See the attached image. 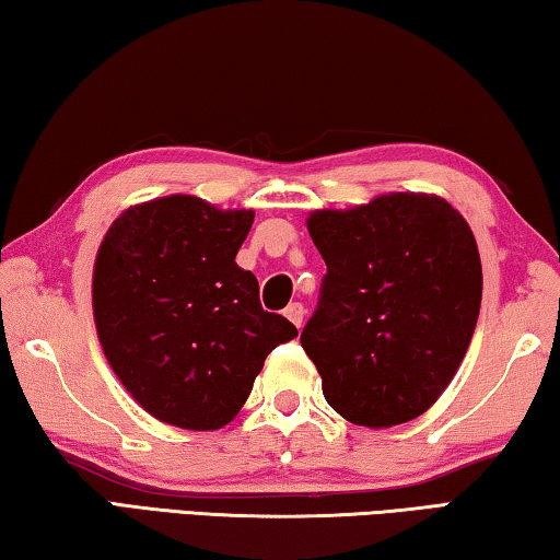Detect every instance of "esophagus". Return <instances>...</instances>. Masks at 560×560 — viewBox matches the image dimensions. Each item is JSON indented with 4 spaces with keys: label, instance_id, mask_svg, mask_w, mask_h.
Here are the masks:
<instances>
[{
    "label": "esophagus",
    "instance_id": "esophagus-1",
    "mask_svg": "<svg viewBox=\"0 0 560 560\" xmlns=\"http://www.w3.org/2000/svg\"><path fill=\"white\" fill-rule=\"evenodd\" d=\"M283 316H287L293 326L296 328H301V324H303V316H306V308H303V303H289L287 306V311H283Z\"/></svg>",
    "mask_w": 560,
    "mask_h": 560
}]
</instances>
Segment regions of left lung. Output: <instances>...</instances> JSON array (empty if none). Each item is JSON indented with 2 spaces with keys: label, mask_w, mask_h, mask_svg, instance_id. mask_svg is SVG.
Masks as SVG:
<instances>
[{
  "label": "left lung",
  "mask_w": 560,
  "mask_h": 560,
  "mask_svg": "<svg viewBox=\"0 0 560 560\" xmlns=\"http://www.w3.org/2000/svg\"><path fill=\"white\" fill-rule=\"evenodd\" d=\"M308 232L326 261L301 346L326 402L363 428L420 417L457 373L481 306V261L440 197L397 192L320 210Z\"/></svg>",
  "instance_id": "left-lung-1"
}]
</instances>
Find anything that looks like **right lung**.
I'll return each instance as SVG.
<instances>
[{"label":"right lung","mask_w":560,"mask_h":560,"mask_svg":"<svg viewBox=\"0 0 560 560\" xmlns=\"http://www.w3.org/2000/svg\"><path fill=\"white\" fill-rule=\"evenodd\" d=\"M254 212L173 195L122 212L93 269V316L113 373L145 410L185 430H220L254 377L299 330L261 308L236 267Z\"/></svg>","instance_id":"right-lung-1"}]
</instances>
